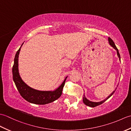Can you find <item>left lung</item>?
I'll list each match as a JSON object with an SVG mask.
<instances>
[{
    "instance_id": "8db88e82",
    "label": "left lung",
    "mask_w": 131,
    "mask_h": 131,
    "mask_svg": "<svg viewBox=\"0 0 131 131\" xmlns=\"http://www.w3.org/2000/svg\"><path fill=\"white\" fill-rule=\"evenodd\" d=\"M108 43H109L110 45L111 46H112V47H113V48L116 50V52H117V55H118V57H119V60H121V56H120V54H119V51H118V49L117 48H116V46H115V44L114 42V41H113V40L112 39H111V38H109V37H108ZM115 90L114 91V92H113L109 96H108V97H107V98L105 100H103V101H101V102H92V101H90V100H87V99H86V97H85V95H84V96H83V102H84V104L85 105H86L87 106H90V107H94L97 106H99V105H101V104H103V103H104L105 101H106V100H107L108 98H110V97L113 95V94H114V93L115 92Z\"/></svg>"
}]
</instances>
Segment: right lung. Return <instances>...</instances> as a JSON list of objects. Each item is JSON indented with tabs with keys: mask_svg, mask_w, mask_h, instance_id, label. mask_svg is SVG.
Wrapping results in <instances>:
<instances>
[{
	"mask_svg": "<svg viewBox=\"0 0 131 131\" xmlns=\"http://www.w3.org/2000/svg\"><path fill=\"white\" fill-rule=\"evenodd\" d=\"M23 44L21 46H23ZM21 46L15 55L12 68L13 79L19 94L27 101L32 104L45 105L53 102L59 98L62 94L63 88L65 85V83L67 77H66L60 87L53 91H38L30 87L21 79L18 73V55Z\"/></svg>",
	"mask_w": 131,
	"mask_h": 131,
	"instance_id": "right-lung-1",
	"label": "right lung"
}]
</instances>
